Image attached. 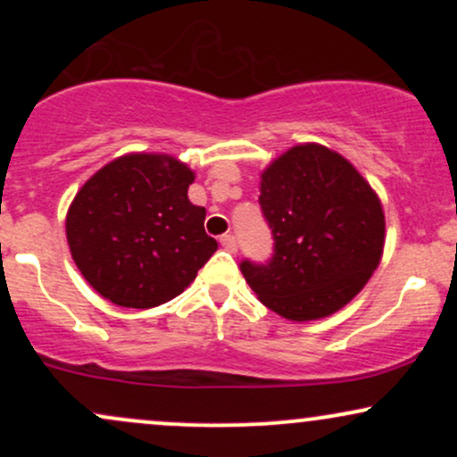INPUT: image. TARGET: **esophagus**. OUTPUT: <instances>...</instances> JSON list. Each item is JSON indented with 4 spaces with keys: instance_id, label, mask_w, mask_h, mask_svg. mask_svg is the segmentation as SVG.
<instances>
[{
    "instance_id": "34e87169",
    "label": "esophagus",
    "mask_w": 457,
    "mask_h": 457,
    "mask_svg": "<svg viewBox=\"0 0 457 457\" xmlns=\"http://www.w3.org/2000/svg\"><path fill=\"white\" fill-rule=\"evenodd\" d=\"M221 245H223V249H225V251H232V253H234L236 249H238V243H236V238H234L232 234H225V236H221Z\"/></svg>"
}]
</instances>
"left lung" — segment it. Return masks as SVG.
<instances>
[{"label": "left lung", "mask_w": 457, "mask_h": 457, "mask_svg": "<svg viewBox=\"0 0 457 457\" xmlns=\"http://www.w3.org/2000/svg\"><path fill=\"white\" fill-rule=\"evenodd\" d=\"M260 206L275 238L269 264L243 262L262 305L307 322L348 305L385 249L380 197L356 167L320 144H298L262 171Z\"/></svg>", "instance_id": "1"}]
</instances>
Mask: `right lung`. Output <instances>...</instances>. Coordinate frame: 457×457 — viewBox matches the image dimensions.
Returning <instances> with one entry per match:
<instances>
[{
  "instance_id": "obj_1",
  "label": "right lung",
  "mask_w": 457,
  "mask_h": 457,
  "mask_svg": "<svg viewBox=\"0 0 457 457\" xmlns=\"http://www.w3.org/2000/svg\"><path fill=\"white\" fill-rule=\"evenodd\" d=\"M195 171L156 152H133L101 167L66 212L77 269L113 305L150 309L191 286L217 251L206 208L188 202Z\"/></svg>"
}]
</instances>
